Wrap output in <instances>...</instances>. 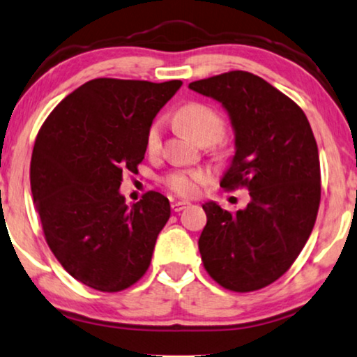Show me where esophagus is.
<instances>
[{
    "mask_svg": "<svg viewBox=\"0 0 357 357\" xmlns=\"http://www.w3.org/2000/svg\"><path fill=\"white\" fill-rule=\"evenodd\" d=\"M188 205H190L188 202H172V205H170V208H172V211L178 213V211L185 210V208H187Z\"/></svg>",
    "mask_w": 357,
    "mask_h": 357,
    "instance_id": "34e87169",
    "label": "esophagus"
}]
</instances>
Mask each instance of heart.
<instances>
[{
	"mask_svg": "<svg viewBox=\"0 0 357 357\" xmlns=\"http://www.w3.org/2000/svg\"><path fill=\"white\" fill-rule=\"evenodd\" d=\"M180 128L200 144H213L225 134L226 123L221 114L205 103H187L177 111ZM162 147V121L154 119L146 132V149L157 154ZM206 182L202 170H177L165 177V185L178 197H195Z\"/></svg>",
	"mask_w": 357,
	"mask_h": 357,
	"instance_id": "b5f03b06",
	"label": "heart"
}]
</instances>
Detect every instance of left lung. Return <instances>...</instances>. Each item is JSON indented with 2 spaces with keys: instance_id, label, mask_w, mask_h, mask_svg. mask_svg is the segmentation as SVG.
<instances>
[{
  "instance_id": "8db88e82",
  "label": "left lung",
  "mask_w": 357,
  "mask_h": 357,
  "mask_svg": "<svg viewBox=\"0 0 357 357\" xmlns=\"http://www.w3.org/2000/svg\"><path fill=\"white\" fill-rule=\"evenodd\" d=\"M188 86L229 113L236 154L221 187L251 195L246 210L234 213L203 205V267L223 289H264L290 269L317 221L321 174L313 131L294 100L254 73L226 72Z\"/></svg>"
}]
</instances>
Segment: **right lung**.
I'll return each instance as SVG.
<instances>
[{
  "label": "right lung",
  "instance_id": "right-lung-1",
  "mask_svg": "<svg viewBox=\"0 0 357 357\" xmlns=\"http://www.w3.org/2000/svg\"><path fill=\"white\" fill-rule=\"evenodd\" d=\"M180 86L95 78L60 101L37 132L31 192L44 238L86 287L121 291L149 269L170 203L147 192L128 206L119 185L144 159L147 129Z\"/></svg>",
  "mask_w": 357,
  "mask_h": 357
}]
</instances>
